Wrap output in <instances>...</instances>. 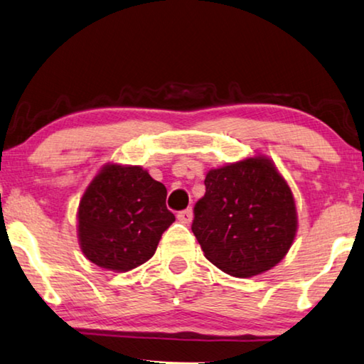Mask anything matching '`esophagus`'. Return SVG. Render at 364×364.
<instances>
[{
	"instance_id": "esophagus-1",
	"label": "esophagus",
	"mask_w": 364,
	"mask_h": 364,
	"mask_svg": "<svg viewBox=\"0 0 364 364\" xmlns=\"http://www.w3.org/2000/svg\"><path fill=\"white\" fill-rule=\"evenodd\" d=\"M192 218H193V212H192L191 208H187V210H183V212H178L177 213V220L181 221V223H183V225L191 223Z\"/></svg>"
}]
</instances>
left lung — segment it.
I'll use <instances>...</instances> for the list:
<instances>
[{
	"mask_svg": "<svg viewBox=\"0 0 364 364\" xmlns=\"http://www.w3.org/2000/svg\"><path fill=\"white\" fill-rule=\"evenodd\" d=\"M192 231L207 259L233 277L272 269L296 240L294 193L264 154L210 169Z\"/></svg>",
	"mask_w": 364,
	"mask_h": 364,
	"instance_id": "1",
	"label": "left lung"
}]
</instances>
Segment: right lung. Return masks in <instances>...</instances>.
<instances>
[{
	"mask_svg": "<svg viewBox=\"0 0 364 364\" xmlns=\"http://www.w3.org/2000/svg\"><path fill=\"white\" fill-rule=\"evenodd\" d=\"M167 191L141 166L108 162L83 192L77 210L78 245L93 264L128 272L149 261L176 221Z\"/></svg>",
	"mask_w": 364,
	"mask_h": 364,
	"instance_id": "obj_1",
	"label": "right lung"
}]
</instances>
